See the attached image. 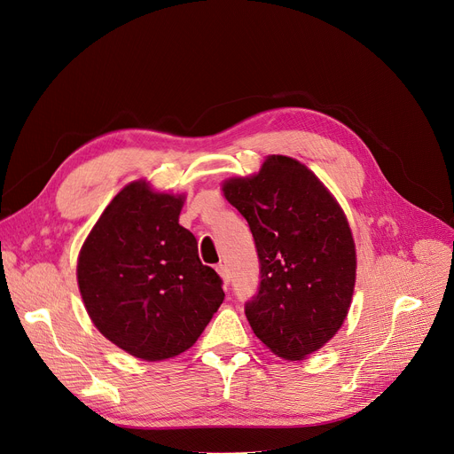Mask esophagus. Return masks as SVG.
I'll return each instance as SVG.
<instances>
[{
	"instance_id": "obj_1",
	"label": "esophagus",
	"mask_w": 454,
	"mask_h": 454,
	"mask_svg": "<svg viewBox=\"0 0 454 454\" xmlns=\"http://www.w3.org/2000/svg\"><path fill=\"white\" fill-rule=\"evenodd\" d=\"M217 274H219V278L223 279V285L224 286H228L230 285V271H228V268L224 266V264H217Z\"/></svg>"
}]
</instances>
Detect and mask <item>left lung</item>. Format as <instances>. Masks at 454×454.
<instances>
[{
  "mask_svg": "<svg viewBox=\"0 0 454 454\" xmlns=\"http://www.w3.org/2000/svg\"><path fill=\"white\" fill-rule=\"evenodd\" d=\"M252 230L261 262L247 305L254 334L278 357L307 359L338 334L356 285V245L336 197L303 162L268 155L250 176L223 183Z\"/></svg>",
  "mask_w": 454,
  "mask_h": 454,
  "instance_id": "left-lung-1",
  "label": "left lung"
}]
</instances>
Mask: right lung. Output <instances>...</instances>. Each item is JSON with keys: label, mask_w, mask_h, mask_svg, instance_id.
Segmentation results:
<instances>
[{"label": "right lung", "mask_w": 454, "mask_h": 454, "mask_svg": "<svg viewBox=\"0 0 454 454\" xmlns=\"http://www.w3.org/2000/svg\"><path fill=\"white\" fill-rule=\"evenodd\" d=\"M184 193L155 192L145 178L120 190L78 254L83 307L100 334L144 361L183 354L221 307L217 271L178 224Z\"/></svg>", "instance_id": "right-lung-1"}]
</instances>
